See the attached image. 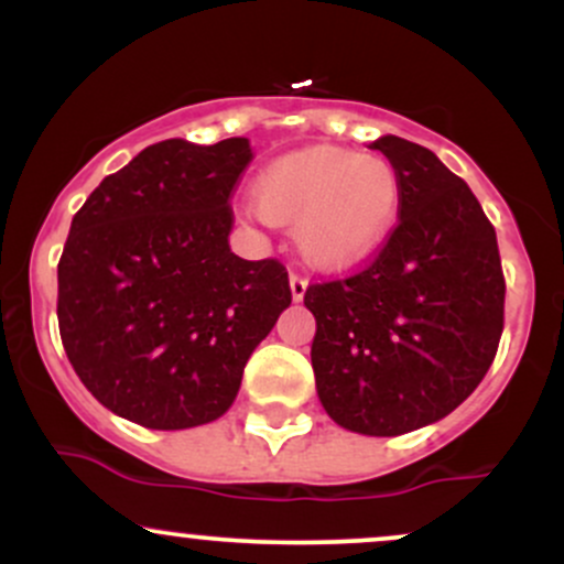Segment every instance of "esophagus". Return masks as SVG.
Here are the masks:
<instances>
[{
	"mask_svg": "<svg viewBox=\"0 0 564 564\" xmlns=\"http://www.w3.org/2000/svg\"><path fill=\"white\" fill-rule=\"evenodd\" d=\"M289 286H291V300L294 302H302L304 294H307V281H304L302 275H294L291 273L289 278Z\"/></svg>",
	"mask_w": 564,
	"mask_h": 564,
	"instance_id": "esophagus-1",
	"label": "esophagus"
}]
</instances>
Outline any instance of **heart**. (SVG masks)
<instances>
[{"label":"heart","instance_id":"obj_1","mask_svg":"<svg viewBox=\"0 0 564 564\" xmlns=\"http://www.w3.org/2000/svg\"><path fill=\"white\" fill-rule=\"evenodd\" d=\"M254 204L268 223H291V238L304 262L341 273L377 254L390 238L403 185L387 159L310 145L264 166Z\"/></svg>","mask_w":564,"mask_h":564}]
</instances>
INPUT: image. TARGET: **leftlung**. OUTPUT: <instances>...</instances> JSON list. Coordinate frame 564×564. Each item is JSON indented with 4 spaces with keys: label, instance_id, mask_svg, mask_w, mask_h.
Here are the masks:
<instances>
[{
    "label": "left lung",
    "instance_id": "1",
    "mask_svg": "<svg viewBox=\"0 0 564 564\" xmlns=\"http://www.w3.org/2000/svg\"><path fill=\"white\" fill-rule=\"evenodd\" d=\"M400 174V223L379 257L315 283V390L349 432L394 437L456 411L503 332V273L480 200L435 153L394 134L371 142Z\"/></svg>",
    "mask_w": 564,
    "mask_h": 564
}]
</instances>
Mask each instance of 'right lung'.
<instances>
[{"mask_svg":"<svg viewBox=\"0 0 564 564\" xmlns=\"http://www.w3.org/2000/svg\"><path fill=\"white\" fill-rule=\"evenodd\" d=\"M246 138H180L108 174L74 215L57 323L82 384L116 416L191 430L232 405L246 360L291 304L286 268L230 251Z\"/></svg>","mask_w":564,"mask_h":564,"instance_id":"add662e5","label":"right lung"}]
</instances>
